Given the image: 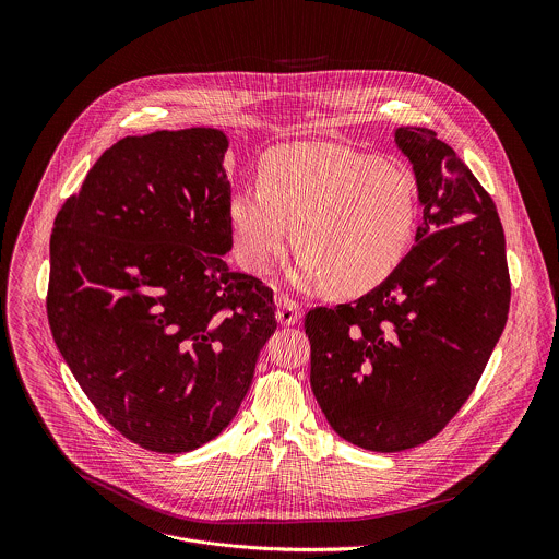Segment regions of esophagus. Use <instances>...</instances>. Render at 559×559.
<instances>
[{
	"mask_svg": "<svg viewBox=\"0 0 559 559\" xmlns=\"http://www.w3.org/2000/svg\"><path fill=\"white\" fill-rule=\"evenodd\" d=\"M299 319H301V308H299V304L293 301V299L280 297V299H277V322L290 326V324L299 322Z\"/></svg>",
	"mask_w": 559,
	"mask_h": 559,
	"instance_id": "34e87169",
	"label": "esophagus"
}]
</instances>
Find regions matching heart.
Wrapping results in <instances>:
<instances>
[{"instance_id":"1","label":"heart","mask_w":559,"mask_h":559,"mask_svg":"<svg viewBox=\"0 0 559 559\" xmlns=\"http://www.w3.org/2000/svg\"><path fill=\"white\" fill-rule=\"evenodd\" d=\"M258 187H240L228 222L240 262L269 273L293 242L304 251L295 284L331 282L340 295L381 286L417 226V187L406 169L335 144H293L264 155Z\"/></svg>"}]
</instances>
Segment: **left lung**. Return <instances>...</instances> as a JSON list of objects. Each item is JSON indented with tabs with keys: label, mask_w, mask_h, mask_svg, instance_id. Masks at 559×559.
Instances as JSON below:
<instances>
[{
	"label": "left lung",
	"mask_w": 559,
	"mask_h": 559,
	"mask_svg": "<svg viewBox=\"0 0 559 559\" xmlns=\"http://www.w3.org/2000/svg\"><path fill=\"white\" fill-rule=\"evenodd\" d=\"M394 135L424 209L415 245L355 304L306 317L320 408L342 439L370 452H402L445 428L476 390L510 308L490 195L435 131Z\"/></svg>",
	"instance_id": "8db88e82"
}]
</instances>
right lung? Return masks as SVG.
I'll return each instance as SVG.
<instances>
[{
	"label": "right lung",
	"mask_w": 559,
	"mask_h": 559,
	"mask_svg": "<svg viewBox=\"0 0 559 559\" xmlns=\"http://www.w3.org/2000/svg\"><path fill=\"white\" fill-rule=\"evenodd\" d=\"M224 131L124 138L53 222L47 317L83 394L129 441L191 452L237 415L277 329L233 271Z\"/></svg>",
	"instance_id": "right-lung-1"
}]
</instances>
